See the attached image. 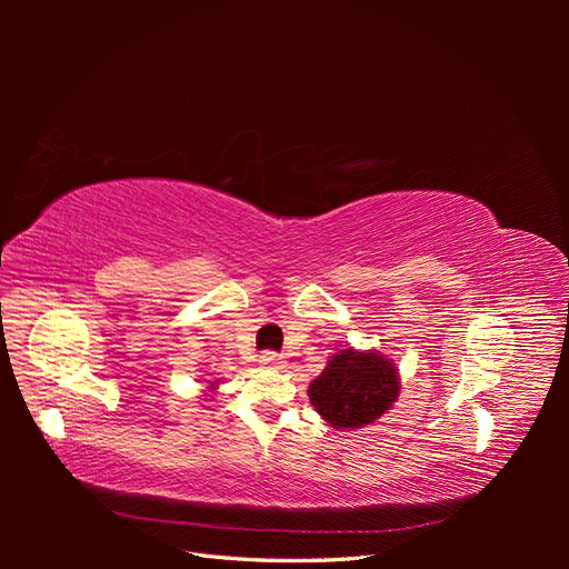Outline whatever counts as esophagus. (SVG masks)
Segmentation results:
<instances>
[{
	"instance_id": "esophagus-1",
	"label": "esophagus",
	"mask_w": 569,
	"mask_h": 569,
	"mask_svg": "<svg viewBox=\"0 0 569 569\" xmlns=\"http://www.w3.org/2000/svg\"><path fill=\"white\" fill-rule=\"evenodd\" d=\"M261 366L282 368V366H284V358H282L280 353H274V351H263V353H261Z\"/></svg>"
}]
</instances>
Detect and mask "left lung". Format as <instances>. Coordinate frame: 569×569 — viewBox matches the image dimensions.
<instances>
[{
	"label": "left lung",
	"mask_w": 569,
	"mask_h": 569,
	"mask_svg": "<svg viewBox=\"0 0 569 569\" xmlns=\"http://www.w3.org/2000/svg\"><path fill=\"white\" fill-rule=\"evenodd\" d=\"M313 408L337 429L375 422L399 396V375L380 353L341 351L308 387Z\"/></svg>",
	"instance_id": "left-lung-1"
}]
</instances>
